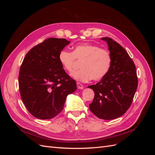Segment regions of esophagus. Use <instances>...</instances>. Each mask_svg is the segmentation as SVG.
I'll use <instances>...</instances> for the list:
<instances>
[{"label": "esophagus", "mask_w": 155, "mask_h": 155, "mask_svg": "<svg viewBox=\"0 0 155 155\" xmlns=\"http://www.w3.org/2000/svg\"><path fill=\"white\" fill-rule=\"evenodd\" d=\"M77 87H78V88H79V89H83L84 88V87L82 84H81L80 83H78V82L77 83Z\"/></svg>", "instance_id": "1"}]
</instances>
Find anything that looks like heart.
<instances>
[{
	"instance_id": "obj_1",
	"label": "heart",
	"mask_w": 155,
	"mask_h": 155,
	"mask_svg": "<svg viewBox=\"0 0 155 155\" xmlns=\"http://www.w3.org/2000/svg\"><path fill=\"white\" fill-rule=\"evenodd\" d=\"M58 59L61 64L68 72H71L76 59L82 61L81 69L71 73V76L77 81L87 82L92 78L100 80L109 72L112 63L110 52L99 46L83 43L74 46L73 51L63 49L59 51Z\"/></svg>"
}]
</instances>
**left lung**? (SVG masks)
Wrapping results in <instances>:
<instances>
[{"instance_id":"left-lung-1","label":"left lung","mask_w":155,"mask_h":155,"mask_svg":"<svg viewBox=\"0 0 155 155\" xmlns=\"http://www.w3.org/2000/svg\"><path fill=\"white\" fill-rule=\"evenodd\" d=\"M101 40L107 42L112 63L106 76L88 87L94 92L89 109L97 118L113 120L129 109L137 91L138 78L133 61L122 46L109 37Z\"/></svg>"}]
</instances>
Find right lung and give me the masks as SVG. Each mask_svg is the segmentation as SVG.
<instances>
[{
    "label": "right lung",
    "mask_w": 155,
    "mask_h": 155,
    "mask_svg": "<svg viewBox=\"0 0 155 155\" xmlns=\"http://www.w3.org/2000/svg\"><path fill=\"white\" fill-rule=\"evenodd\" d=\"M70 43L49 38L32 48L23 60L18 75L22 100L37 118L48 120L62 111L67 96L77 85L61 64L59 51Z\"/></svg>",
    "instance_id": "add662e5"
}]
</instances>
